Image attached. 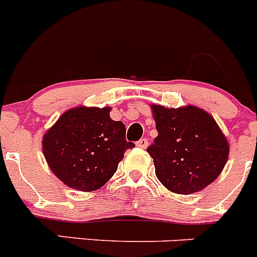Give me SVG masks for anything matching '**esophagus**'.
Here are the masks:
<instances>
[{
  "mask_svg": "<svg viewBox=\"0 0 257 257\" xmlns=\"http://www.w3.org/2000/svg\"><path fill=\"white\" fill-rule=\"evenodd\" d=\"M136 145L138 146V147H141V148H147V146H148V140H147V138H142V140L138 141V142H137Z\"/></svg>",
  "mask_w": 257,
  "mask_h": 257,
  "instance_id": "34e87169",
  "label": "esophagus"
}]
</instances>
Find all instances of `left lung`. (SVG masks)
Here are the masks:
<instances>
[{
  "instance_id": "1",
  "label": "left lung",
  "mask_w": 257,
  "mask_h": 257,
  "mask_svg": "<svg viewBox=\"0 0 257 257\" xmlns=\"http://www.w3.org/2000/svg\"><path fill=\"white\" fill-rule=\"evenodd\" d=\"M158 136L147 148L156 176L177 194L200 191L226 165L229 147L215 120L195 106L167 109L152 105Z\"/></svg>"
}]
</instances>
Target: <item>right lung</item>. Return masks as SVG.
<instances>
[{
	"label": "right lung",
	"instance_id": "1",
	"mask_svg": "<svg viewBox=\"0 0 257 257\" xmlns=\"http://www.w3.org/2000/svg\"><path fill=\"white\" fill-rule=\"evenodd\" d=\"M134 143L125 125L110 117V107H74L43 137V153L61 181L81 191L101 188Z\"/></svg>",
	"mask_w": 257,
	"mask_h": 257
}]
</instances>
